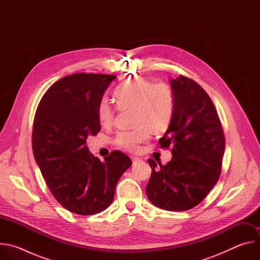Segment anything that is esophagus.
<instances>
[{
  "instance_id": "esophagus-1",
  "label": "esophagus",
  "mask_w": 260,
  "mask_h": 260,
  "mask_svg": "<svg viewBox=\"0 0 260 260\" xmlns=\"http://www.w3.org/2000/svg\"><path fill=\"white\" fill-rule=\"evenodd\" d=\"M132 160H133V165H137V164H139V162L142 161V159H140L139 157H135V156L132 157Z\"/></svg>"
}]
</instances>
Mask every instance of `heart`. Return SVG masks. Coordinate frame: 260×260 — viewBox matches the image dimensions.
Here are the masks:
<instances>
[{
  "instance_id": "heart-1",
  "label": "heart",
  "mask_w": 260,
  "mask_h": 260,
  "mask_svg": "<svg viewBox=\"0 0 260 260\" xmlns=\"http://www.w3.org/2000/svg\"><path fill=\"white\" fill-rule=\"evenodd\" d=\"M114 98L119 109L134 110L133 126L137 128L121 133L116 139L117 145L123 149L137 152L147 142L149 133L161 135L168 129L173 117L174 99L167 84L137 77L121 84ZM96 115L102 125L111 126L114 122L115 110L104 99L98 106Z\"/></svg>"
}]
</instances>
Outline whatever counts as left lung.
Here are the masks:
<instances>
[{"label":"left lung","mask_w":260,"mask_h":260,"mask_svg":"<svg viewBox=\"0 0 260 260\" xmlns=\"http://www.w3.org/2000/svg\"><path fill=\"white\" fill-rule=\"evenodd\" d=\"M170 82L173 117L159 144L171 147L173 156L166 166L148 159L152 173L146 193L160 209L186 211L199 205L217 183L225 139L208 93L184 76Z\"/></svg>","instance_id":"obj_1"}]
</instances>
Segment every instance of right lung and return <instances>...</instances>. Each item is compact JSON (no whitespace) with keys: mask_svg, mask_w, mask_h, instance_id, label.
<instances>
[{"mask_svg":"<svg viewBox=\"0 0 260 260\" xmlns=\"http://www.w3.org/2000/svg\"><path fill=\"white\" fill-rule=\"evenodd\" d=\"M116 76L77 73L55 82L37 108L32 152L55 200L70 212L93 215L113 202L115 187L132 166L116 150L101 161L86 146L101 131L96 110Z\"/></svg>","mask_w":260,"mask_h":260,"instance_id":"right-lung-1","label":"right lung"}]
</instances>
